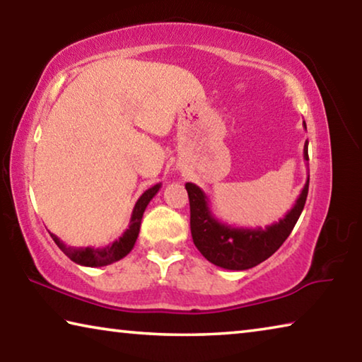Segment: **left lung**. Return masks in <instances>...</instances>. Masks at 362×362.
<instances>
[{"instance_id": "obj_1", "label": "left lung", "mask_w": 362, "mask_h": 362, "mask_svg": "<svg viewBox=\"0 0 362 362\" xmlns=\"http://www.w3.org/2000/svg\"><path fill=\"white\" fill-rule=\"evenodd\" d=\"M303 127L306 129L305 121ZM303 158L308 161V140L303 146ZM308 185L310 174L296 204L279 222L265 228H238L216 218L211 211L209 198L203 189L192 182L185 183L189 198V228L194 246L207 260L220 268L241 272L259 265L276 252L291 235L303 211Z\"/></svg>"}]
</instances>
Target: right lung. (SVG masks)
<instances>
[{
    "instance_id": "1",
    "label": "right lung",
    "mask_w": 362,
    "mask_h": 362,
    "mask_svg": "<svg viewBox=\"0 0 362 362\" xmlns=\"http://www.w3.org/2000/svg\"><path fill=\"white\" fill-rule=\"evenodd\" d=\"M159 188H161V183H156V185H153L151 188L146 189V192H144V194L137 199L136 206H134L129 228L122 233V236H119L118 240L110 244V246H105L102 249H99V247L97 249H94V247H71V246H66L64 241H60L56 235H52L51 233L52 240L57 244L59 249L62 250V252L69 257L70 260L78 263V265L105 267L113 262H118L132 250L134 244H136V241H137L144 212L150 201L153 199V196L159 192Z\"/></svg>"
}]
</instances>
